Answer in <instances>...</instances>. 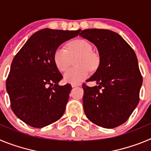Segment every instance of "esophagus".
<instances>
[{"mask_svg": "<svg viewBox=\"0 0 151 151\" xmlns=\"http://www.w3.org/2000/svg\"><path fill=\"white\" fill-rule=\"evenodd\" d=\"M77 86H79V85H75V84H72V87L73 88L77 87Z\"/></svg>", "mask_w": 151, "mask_h": 151, "instance_id": "1", "label": "esophagus"}]
</instances>
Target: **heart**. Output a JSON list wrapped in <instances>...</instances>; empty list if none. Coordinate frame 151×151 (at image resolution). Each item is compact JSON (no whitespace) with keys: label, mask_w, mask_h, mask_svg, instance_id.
Listing matches in <instances>:
<instances>
[{"label":"heart","mask_w":151,"mask_h":151,"mask_svg":"<svg viewBox=\"0 0 151 151\" xmlns=\"http://www.w3.org/2000/svg\"><path fill=\"white\" fill-rule=\"evenodd\" d=\"M68 50L59 47L55 50L54 60L60 71L63 72L69 67L73 59L76 60L77 67L68 69L63 75L66 82L79 84L88 77L91 70H94L99 66V58L93 52V47L88 41L83 39L75 40L68 44Z\"/></svg>","instance_id":"1"}]
</instances>
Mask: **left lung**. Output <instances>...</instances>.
Instances as JSON below:
<instances>
[{"mask_svg": "<svg viewBox=\"0 0 151 151\" xmlns=\"http://www.w3.org/2000/svg\"><path fill=\"white\" fill-rule=\"evenodd\" d=\"M80 36L97 47L99 66L84 84L83 107L89 120L95 125L113 129L126 122L139 102L142 76L136 54L130 45L113 31L85 29Z\"/></svg>", "mask_w": 151, "mask_h": 151, "instance_id": "1", "label": "left lung"}]
</instances>
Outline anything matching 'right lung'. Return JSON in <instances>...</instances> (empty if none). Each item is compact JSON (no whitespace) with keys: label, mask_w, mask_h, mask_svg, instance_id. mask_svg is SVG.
Listing matches in <instances>:
<instances>
[{"label":"right lung","mask_w":151,"mask_h":151,"mask_svg":"<svg viewBox=\"0 0 151 151\" xmlns=\"http://www.w3.org/2000/svg\"><path fill=\"white\" fill-rule=\"evenodd\" d=\"M81 32L44 29L34 33L13 58L6 88L11 109L25 123L43 128L63 115L72 87L60 85L63 76L54 54Z\"/></svg>","instance_id":"right-lung-1"}]
</instances>
